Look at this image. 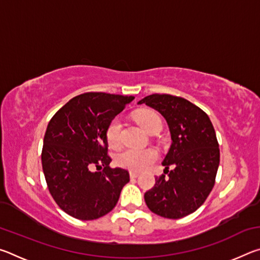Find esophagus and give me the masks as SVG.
I'll use <instances>...</instances> for the list:
<instances>
[{"label":"esophagus","mask_w":260,"mask_h":260,"mask_svg":"<svg viewBox=\"0 0 260 260\" xmlns=\"http://www.w3.org/2000/svg\"><path fill=\"white\" fill-rule=\"evenodd\" d=\"M139 173L138 172H134V171H131L129 172V177H131V179H135V178H138L139 177Z\"/></svg>","instance_id":"obj_1"}]
</instances>
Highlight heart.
Returning a JSON list of instances; mask_svg holds the SVG:
<instances>
[{"label":"heart","instance_id":"1","mask_svg":"<svg viewBox=\"0 0 260 260\" xmlns=\"http://www.w3.org/2000/svg\"><path fill=\"white\" fill-rule=\"evenodd\" d=\"M135 119L141 127L147 132L152 133L156 129H161V120L156 112L150 110H143L135 114ZM120 129L121 124L118 118L110 122L107 128V140L111 148L120 146ZM158 153L155 149H125L117 156V164L131 171H143L155 162Z\"/></svg>","mask_w":260,"mask_h":260}]
</instances>
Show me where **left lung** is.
I'll return each mask as SVG.
<instances>
[{
  "label": "left lung",
  "mask_w": 260,
  "mask_h": 260,
  "mask_svg": "<svg viewBox=\"0 0 260 260\" xmlns=\"http://www.w3.org/2000/svg\"><path fill=\"white\" fill-rule=\"evenodd\" d=\"M159 112L172 144L162 160L165 174L144 193L148 208L160 217L180 219L200 208L212 190L220 151L212 122L203 110L182 98L152 94L139 101ZM171 166L174 169L168 171Z\"/></svg>",
  "instance_id": "1"
}]
</instances>
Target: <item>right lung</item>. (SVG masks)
Here are the masks:
<instances>
[{"instance_id": "1", "label": "right lung", "mask_w": 260, "mask_h": 260, "mask_svg": "<svg viewBox=\"0 0 260 260\" xmlns=\"http://www.w3.org/2000/svg\"><path fill=\"white\" fill-rule=\"evenodd\" d=\"M133 100L134 96L107 93L81 94L48 124L41 155L43 173L52 199L71 217H103L116 206L129 181L128 171L109 166L107 128Z\"/></svg>"}]
</instances>
